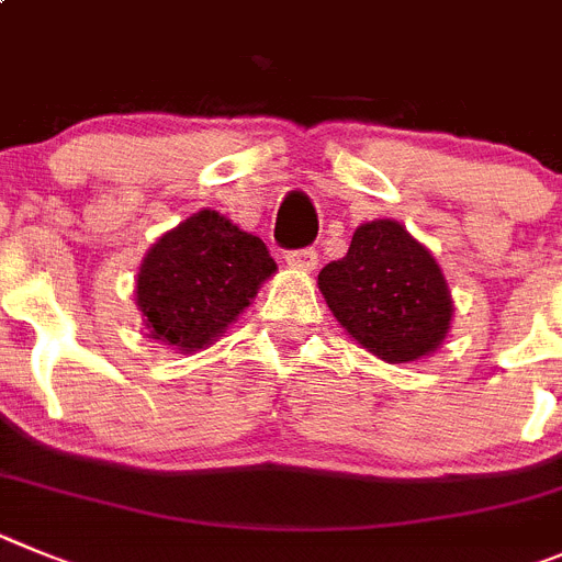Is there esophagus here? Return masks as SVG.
<instances>
[{
    "mask_svg": "<svg viewBox=\"0 0 562 562\" xmlns=\"http://www.w3.org/2000/svg\"><path fill=\"white\" fill-rule=\"evenodd\" d=\"M285 262L296 271H313L318 266V255L316 249H296V251H288Z\"/></svg>",
    "mask_w": 562,
    "mask_h": 562,
    "instance_id": "34e87169",
    "label": "esophagus"
}]
</instances>
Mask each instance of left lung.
<instances>
[{
  "label": "left lung",
  "instance_id": "left-lung-1",
  "mask_svg": "<svg viewBox=\"0 0 562 562\" xmlns=\"http://www.w3.org/2000/svg\"><path fill=\"white\" fill-rule=\"evenodd\" d=\"M338 325L386 363L431 356L451 330L453 302L439 262L397 221H369L350 251L318 271Z\"/></svg>",
  "mask_w": 562,
  "mask_h": 562
}]
</instances>
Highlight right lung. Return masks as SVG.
<instances>
[{
  "instance_id": "right-lung-1",
  "label": "right lung",
  "mask_w": 562,
  "mask_h": 562,
  "mask_svg": "<svg viewBox=\"0 0 562 562\" xmlns=\"http://www.w3.org/2000/svg\"><path fill=\"white\" fill-rule=\"evenodd\" d=\"M274 271L260 237L201 210L150 246L136 274V305L150 338L199 352L237 322Z\"/></svg>"
}]
</instances>
